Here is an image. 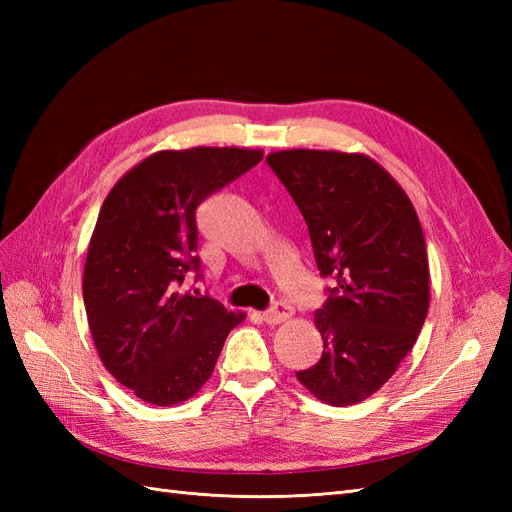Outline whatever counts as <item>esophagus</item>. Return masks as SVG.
Wrapping results in <instances>:
<instances>
[{"instance_id": "1", "label": "esophagus", "mask_w": 512, "mask_h": 512, "mask_svg": "<svg viewBox=\"0 0 512 512\" xmlns=\"http://www.w3.org/2000/svg\"><path fill=\"white\" fill-rule=\"evenodd\" d=\"M290 316H292V307L290 305L275 303L271 309H267V312L262 314V320H265L267 324H271V327H275V324L286 322Z\"/></svg>"}]
</instances>
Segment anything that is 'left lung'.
<instances>
[{
    "label": "left lung",
    "instance_id": "1",
    "mask_svg": "<svg viewBox=\"0 0 512 512\" xmlns=\"http://www.w3.org/2000/svg\"><path fill=\"white\" fill-rule=\"evenodd\" d=\"M305 218L320 275V361L297 371L316 399L346 408L380 391L416 344L429 309V262L404 188L365 153L286 149L267 156Z\"/></svg>",
    "mask_w": 512,
    "mask_h": 512
}]
</instances>
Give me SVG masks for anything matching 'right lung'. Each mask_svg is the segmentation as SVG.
Masks as SVG:
<instances>
[{
  "instance_id": "obj_1",
  "label": "right lung",
  "mask_w": 512,
  "mask_h": 512,
  "mask_svg": "<svg viewBox=\"0 0 512 512\" xmlns=\"http://www.w3.org/2000/svg\"><path fill=\"white\" fill-rule=\"evenodd\" d=\"M260 160V149H164L104 198L83 271L89 331L111 376L147 404L194 397L245 320L179 286L200 267L196 207Z\"/></svg>"
}]
</instances>
